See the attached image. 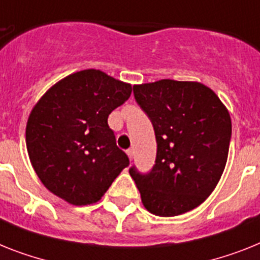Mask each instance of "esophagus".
<instances>
[{"instance_id":"esophagus-1","label":"esophagus","mask_w":260,"mask_h":260,"mask_svg":"<svg viewBox=\"0 0 260 260\" xmlns=\"http://www.w3.org/2000/svg\"><path fill=\"white\" fill-rule=\"evenodd\" d=\"M126 154H128V157H129V160L132 161V158H134V149L126 150Z\"/></svg>"}]
</instances>
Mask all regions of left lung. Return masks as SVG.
Masks as SVG:
<instances>
[{
	"label": "left lung",
	"mask_w": 260,
	"mask_h": 260,
	"mask_svg": "<svg viewBox=\"0 0 260 260\" xmlns=\"http://www.w3.org/2000/svg\"><path fill=\"white\" fill-rule=\"evenodd\" d=\"M157 141L156 164L148 174L129 169L149 213L174 217L200 206L217 186L231 139L228 108L198 82L161 79L134 86Z\"/></svg>",
	"instance_id": "8db88e82"
}]
</instances>
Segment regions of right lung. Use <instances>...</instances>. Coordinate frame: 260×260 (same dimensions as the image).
Returning a JSON list of instances; mask_svg holds the SVG:
<instances>
[{"instance_id": "obj_1", "label": "right lung", "mask_w": 260, "mask_h": 260, "mask_svg": "<svg viewBox=\"0 0 260 260\" xmlns=\"http://www.w3.org/2000/svg\"><path fill=\"white\" fill-rule=\"evenodd\" d=\"M132 92L100 70L63 78L32 107L26 147L39 180L75 206L95 204L129 158L116 145L108 116Z\"/></svg>"}]
</instances>
